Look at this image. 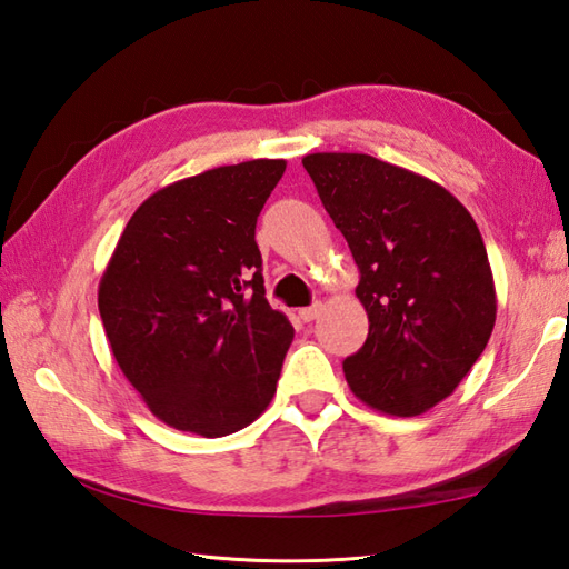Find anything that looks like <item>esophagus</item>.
Instances as JSON below:
<instances>
[{
	"label": "esophagus",
	"instance_id": "obj_1",
	"mask_svg": "<svg viewBox=\"0 0 569 569\" xmlns=\"http://www.w3.org/2000/svg\"><path fill=\"white\" fill-rule=\"evenodd\" d=\"M319 315H321V301H315V305H311V307H305V309L299 311L301 321H315Z\"/></svg>",
	"mask_w": 569,
	"mask_h": 569
}]
</instances>
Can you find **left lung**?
<instances>
[{"label": "left lung", "instance_id": "1", "mask_svg": "<svg viewBox=\"0 0 569 569\" xmlns=\"http://www.w3.org/2000/svg\"><path fill=\"white\" fill-rule=\"evenodd\" d=\"M361 272L368 339L343 361L368 408L422 415L483 353L496 289L471 213L445 187L370 154L301 159Z\"/></svg>", "mask_w": 569, "mask_h": 569}]
</instances>
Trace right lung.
I'll return each instance as SVG.
<instances>
[{
  "label": "right lung",
  "instance_id": "1",
  "mask_svg": "<svg viewBox=\"0 0 569 569\" xmlns=\"http://www.w3.org/2000/svg\"><path fill=\"white\" fill-rule=\"evenodd\" d=\"M284 167L252 159L159 189L102 272L114 361L173 430L233 435L274 396L295 329L264 299L254 226Z\"/></svg>",
  "mask_w": 569,
  "mask_h": 569
}]
</instances>
